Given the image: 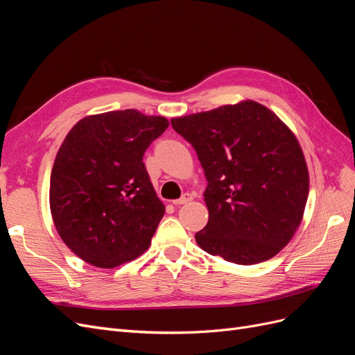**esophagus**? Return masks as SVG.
Segmentation results:
<instances>
[{
  "label": "esophagus",
  "instance_id": "esophagus-1",
  "mask_svg": "<svg viewBox=\"0 0 355 355\" xmlns=\"http://www.w3.org/2000/svg\"><path fill=\"white\" fill-rule=\"evenodd\" d=\"M192 200V196L191 194H185V196H182L179 200H175L173 201V204L175 206L178 207V206H182V204H187V202H189Z\"/></svg>",
  "mask_w": 355,
  "mask_h": 355
}]
</instances>
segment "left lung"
Wrapping results in <instances>:
<instances>
[{
    "instance_id": "obj_1",
    "label": "left lung",
    "mask_w": 355,
    "mask_h": 355,
    "mask_svg": "<svg viewBox=\"0 0 355 355\" xmlns=\"http://www.w3.org/2000/svg\"><path fill=\"white\" fill-rule=\"evenodd\" d=\"M196 149L207 179L204 252L239 265L271 259L292 240L309 191L292 130L266 106L244 101L171 120Z\"/></svg>"
}]
</instances>
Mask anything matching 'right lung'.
I'll return each instance as SVG.
<instances>
[{
	"label": "right lung",
	"mask_w": 355,
	"mask_h": 355,
	"mask_svg": "<svg viewBox=\"0 0 355 355\" xmlns=\"http://www.w3.org/2000/svg\"><path fill=\"white\" fill-rule=\"evenodd\" d=\"M167 127L164 116L125 110L85 116L67 135L51 170L50 210L84 262L115 268L151 244L166 209L144 154Z\"/></svg>",
	"instance_id": "1"
}]
</instances>
